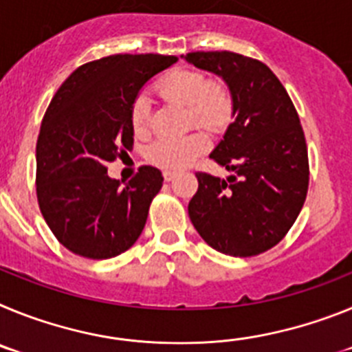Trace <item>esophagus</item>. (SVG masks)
<instances>
[{
	"label": "esophagus",
	"instance_id": "1",
	"mask_svg": "<svg viewBox=\"0 0 352 352\" xmlns=\"http://www.w3.org/2000/svg\"><path fill=\"white\" fill-rule=\"evenodd\" d=\"M176 178V173H170V170H164V179L166 182H173Z\"/></svg>",
	"mask_w": 352,
	"mask_h": 352
}]
</instances>
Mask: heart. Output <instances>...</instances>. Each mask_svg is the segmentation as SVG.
<instances>
[{"label":"heart","instance_id":"heart-1","mask_svg":"<svg viewBox=\"0 0 352 352\" xmlns=\"http://www.w3.org/2000/svg\"><path fill=\"white\" fill-rule=\"evenodd\" d=\"M157 89L169 100L188 107V120L204 129L217 130L223 126L231 116L232 96L229 88L220 80L208 79L199 70L169 72ZM130 125L138 135H146L149 130L148 102L139 96L130 107ZM208 149V138L203 132H192L183 138H162L146 149V158L162 169L179 170Z\"/></svg>","mask_w":352,"mask_h":352}]
</instances>
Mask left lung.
<instances>
[{"instance_id":"obj_1","label":"left lung","mask_w":352,"mask_h":352,"mask_svg":"<svg viewBox=\"0 0 352 352\" xmlns=\"http://www.w3.org/2000/svg\"><path fill=\"white\" fill-rule=\"evenodd\" d=\"M188 63L231 89L232 121L210 155L232 170L226 179L195 173L188 217L201 238L226 256H259L278 245L309 192V151L294 104L263 61L229 51H197Z\"/></svg>"}]
</instances>
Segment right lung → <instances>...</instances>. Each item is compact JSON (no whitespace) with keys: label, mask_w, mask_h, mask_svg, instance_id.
<instances>
[{"label":"right lung","mask_w":352,"mask_h":352,"mask_svg":"<svg viewBox=\"0 0 352 352\" xmlns=\"http://www.w3.org/2000/svg\"><path fill=\"white\" fill-rule=\"evenodd\" d=\"M176 61L107 56L80 65L52 96L36 141V199L52 234L76 256L111 259L141 236L164 176L141 166L121 186L107 164L132 148L130 107L139 89Z\"/></svg>","instance_id":"add662e5"}]
</instances>
